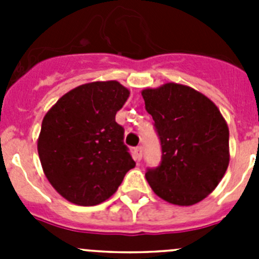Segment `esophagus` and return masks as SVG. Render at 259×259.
Here are the masks:
<instances>
[{"instance_id":"obj_1","label":"esophagus","mask_w":259,"mask_h":259,"mask_svg":"<svg viewBox=\"0 0 259 259\" xmlns=\"http://www.w3.org/2000/svg\"><path fill=\"white\" fill-rule=\"evenodd\" d=\"M134 152H135V157H136V161L140 162L141 158H143V148H141V146H136V148L134 149Z\"/></svg>"}]
</instances>
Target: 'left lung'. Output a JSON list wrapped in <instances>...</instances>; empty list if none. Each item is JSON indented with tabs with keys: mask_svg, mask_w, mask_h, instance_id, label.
I'll return each instance as SVG.
<instances>
[{
	"mask_svg": "<svg viewBox=\"0 0 259 259\" xmlns=\"http://www.w3.org/2000/svg\"><path fill=\"white\" fill-rule=\"evenodd\" d=\"M161 140L159 166L145 178L158 197L191 206L209 196L230 163L228 125L211 100L191 87L166 83L143 92Z\"/></svg>",
	"mask_w": 259,
	"mask_h": 259,
	"instance_id": "8db88e82",
	"label": "left lung"
}]
</instances>
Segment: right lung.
<instances>
[{
  "mask_svg": "<svg viewBox=\"0 0 259 259\" xmlns=\"http://www.w3.org/2000/svg\"><path fill=\"white\" fill-rule=\"evenodd\" d=\"M130 91L115 80L83 84L45 114L37 140L41 166L53 188L80 206L104 202L135 161L115 122Z\"/></svg>",
  "mask_w": 259,
  "mask_h": 259,
  "instance_id": "1",
  "label": "right lung"
}]
</instances>
